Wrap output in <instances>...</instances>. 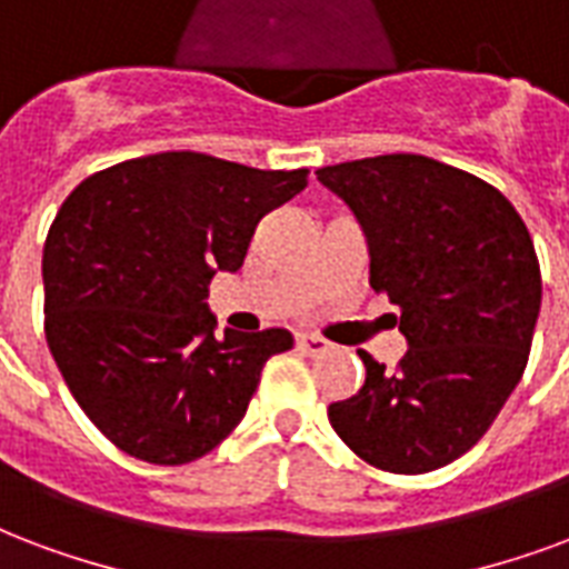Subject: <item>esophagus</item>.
Here are the masks:
<instances>
[{
    "instance_id": "1",
    "label": "esophagus",
    "mask_w": 569,
    "mask_h": 569,
    "mask_svg": "<svg viewBox=\"0 0 569 569\" xmlns=\"http://www.w3.org/2000/svg\"><path fill=\"white\" fill-rule=\"evenodd\" d=\"M297 348H300L302 353H309V357H318V353H327L332 345L327 339H318V336L300 332V336H297Z\"/></svg>"
}]
</instances>
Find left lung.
Segmentation results:
<instances>
[{
  "label": "left lung",
  "instance_id": "left-lung-1",
  "mask_svg": "<svg viewBox=\"0 0 569 569\" xmlns=\"http://www.w3.org/2000/svg\"><path fill=\"white\" fill-rule=\"evenodd\" d=\"M318 179L362 228L369 284L408 341L396 371L360 350L366 383L332 401V429L381 471L443 468L522 381L543 297L531 233L498 188L435 158H360Z\"/></svg>",
  "mask_w": 569,
  "mask_h": 569
}]
</instances>
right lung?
Instances as JSON below:
<instances>
[{"instance_id": "right-lung-1", "label": "right lung", "mask_w": 569, "mask_h": 569, "mask_svg": "<svg viewBox=\"0 0 569 569\" xmlns=\"http://www.w3.org/2000/svg\"><path fill=\"white\" fill-rule=\"evenodd\" d=\"M309 170L158 152L83 179L47 233L44 332L68 390L119 450L194 462L249 411L288 330L216 336V272H237L258 221Z\"/></svg>"}]
</instances>
